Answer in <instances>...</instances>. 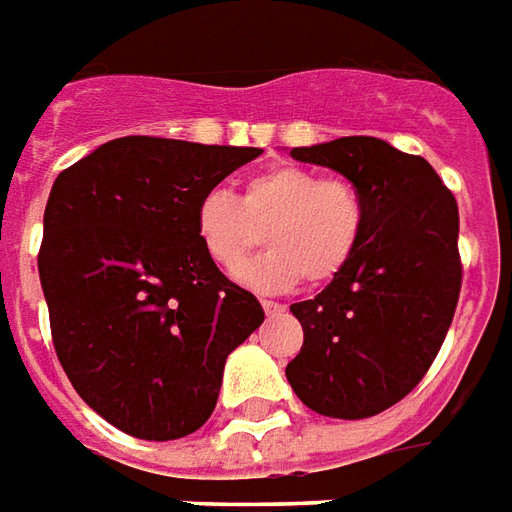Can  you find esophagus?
I'll return each mask as SVG.
<instances>
[{
	"label": "esophagus",
	"mask_w": 512,
	"mask_h": 512,
	"mask_svg": "<svg viewBox=\"0 0 512 512\" xmlns=\"http://www.w3.org/2000/svg\"><path fill=\"white\" fill-rule=\"evenodd\" d=\"M262 309L267 317H276V315H284V312H287V306L278 301H262Z\"/></svg>",
	"instance_id": "1"
}]
</instances>
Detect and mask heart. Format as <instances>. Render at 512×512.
<instances>
[{
  "instance_id": "obj_1",
  "label": "heart",
  "mask_w": 512,
  "mask_h": 512,
  "mask_svg": "<svg viewBox=\"0 0 512 512\" xmlns=\"http://www.w3.org/2000/svg\"><path fill=\"white\" fill-rule=\"evenodd\" d=\"M365 225L368 203L359 186L292 164L253 175L242 203L225 189H209L195 206L197 242L220 270L241 264L268 228L271 250L234 273L239 284L264 292L290 290L301 278L326 287L354 262Z\"/></svg>"
}]
</instances>
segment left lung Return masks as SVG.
<instances>
[{
	"mask_svg": "<svg viewBox=\"0 0 512 512\" xmlns=\"http://www.w3.org/2000/svg\"><path fill=\"white\" fill-rule=\"evenodd\" d=\"M359 186L368 225L354 262L312 301L292 303L301 354L287 365L295 396L329 418H370L426 376L460 298L457 200L421 155L373 136L295 147Z\"/></svg>",
	"mask_w": 512,
	"mask_h": 512,
	"instance_id": "left-lung-1",
	"label": "left lung"
}]
</instances>
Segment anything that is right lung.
Returning <instances> with one entry per match:
<instances>
[{
	"label": "right lung",
	"mask_w": 512,
	"mask_h": 512,
	"mask_svg": "<svg viewBox=\"0 0 512 512\" xmlns=\"http://www.w3.org/2000/svg\"><path fill=\"white\" fill-rule=\"evenodd\" d=\"M259 147L155 136L102 144L52 183L38 276L77 396L142 440L209 421L225 359L262 326L256 295L209 262L195 206Z\"/></svg>",
	"instance_id": "right-lung-1"
}]
</instances>
